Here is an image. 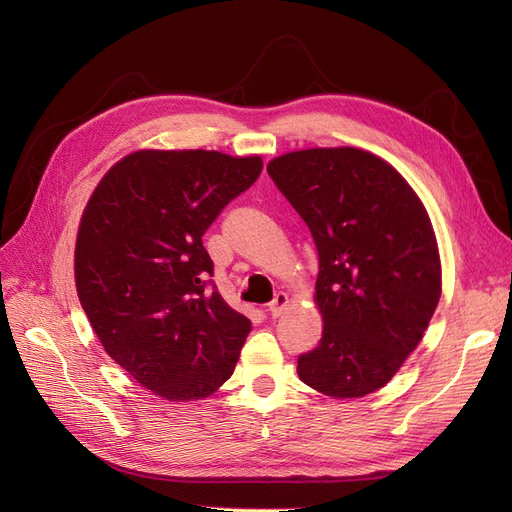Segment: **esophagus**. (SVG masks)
<instances>
[{
    "label": "esophagus",
    "instance_id": "obj_1",
    "mask_svg": "<svg viewBox=\"0 0 512 512\" xmlns=\"http://www.w3.org/2000/svg\"><path fill=\"white\" fill-rule=\"evenodd\" d=\"M286 307H288V294L286 292H278L276 297H274V301L270 303V307H267V311H270L272 317H280Z\"/></svg>",
    "mask_w": 512,
    "mask_h": 512
}]
</instances>
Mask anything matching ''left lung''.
Listing matches in <instances>:
<instances>
[{
  "label": "left lung",
  "mask_w": 512,
  "mask_h": 512,
  "mask_svg": "<svg viewBox=\"0 0 512 512\" xmlns=\"http://www.w3.org/2000/svg\"><path fill=\"white\" fill-rule=\"evenodd\" d=\"M317 247L324 332L301 382L332 398L384 388L421 342L442 294L427 209L388 161L357 147L290 151L267 164Z\"/></svg>",
  "instance_id": "obj_1"
}]
</instances>
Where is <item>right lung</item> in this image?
Wrapping results in <instances>:
<instances>
[{"mask_svg": "<svg viewBox=\"0 0 512 512\" xmlns=\"http://www.w3.org/2000/svg\"><path fill=\"white\" fill-rule=\"evenodd\" d=\"M261 168L259 155L139 149L105 172L83 211L80 305L105 353L161 398H207L236 367L251 321L207 290L203 234Z\"/></svg>", "mask_w": 512, "mask_h": 512, "instance_id": "obj_1", "label": "right lung"}]
</instances>
